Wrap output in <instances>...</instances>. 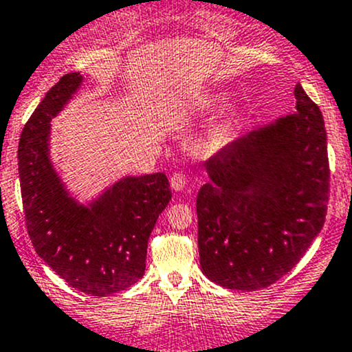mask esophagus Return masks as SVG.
Here are the masks:
<instances>
[{
	"instance_id": "obj_1",
	"label": "esophagus",
	"mask_w": 352,
	"mask_h": 352,
	"mask_svg": "<svg viewBox=\"0 0 352 352\" xmlns=\"http://www.w3.org/2000/svg\"><path fill=\"white\" fill-rule=\"evenodd\" d=\"M170 186H172V188L175 192L184 190V187L187 186V177L184 175V173H180V172L173 173V175L170 177Z\"/></svg>"
}]
</instances>
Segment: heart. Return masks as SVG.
I'll list each match as a JSON object with an SVG mask.
<instances>
[{"mask_svg":"<svg viewBox=\"0 0 352 352\" xmlns=\"http://www.w3.org/2000/svg\"><path fill=\"white\" fill-rule=\"evenodd\" d=\"M221 104H223V101H221V98H217V96H207V98L202 99L201 109H202V111H214V109L219 108ZM228 124H229V120H224L223 123H221L219 131H224V129L228 128Z\"/></svg>","mask_w":352,"mask_h":352,"instance_id":"1","label":"heart"}]
</instances>
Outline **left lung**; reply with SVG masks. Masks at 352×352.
<instances>
[{
  "label": "left lung",
  "instance_id": "obj_1",
  "mask_svg": "<svg viewBox=\"0 0 352 352\" xmlns=\"http://www.w3.org/2000/svg\"><path fill=\"white\" fill-rule=\"evenodd\" d=\"M295 113L253 129L204 165L197 194L199 254L210 282L253 292L287 275L322 229L327 135L300 84Z\"/></svg>",
  "mask_w": 352,
  "mask_h": 352
}]
</instances>
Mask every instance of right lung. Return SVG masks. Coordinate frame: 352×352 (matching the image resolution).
Masks as SVG:
<instances>
[{
    "label": "right lung",
    "instance_id": "add662e5",
    "mask_svg": "<svg viewBox=\"0 0 352 352\" xmlns=\"http://www.w3.org/2000/svg\"><path fill=\"white\" fill-rule=\"evenodd\" d=\"M82 84L60 77L25 124L18 173L28 236L36 254L70 287L92 297L118 294L145 273L148 238L172 199L165 173L126 175L80 204L50 160V121Z\"/></svg>",
    "mask_w": 352,
    "mask_h": 352
}]
</instances>
